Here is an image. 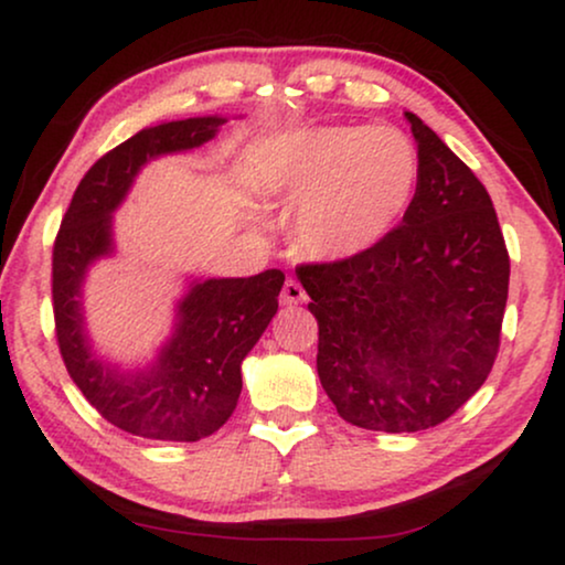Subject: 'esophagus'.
Listing matches in <instances>:
<instances>
[{
  "instance_id": "obj_1",
  "label": "esophagus",
  "mask_w": 565,
  "mask_h": 565,
  "mask_svg": "<svg viewBox=\"0 0 565 565\" xmlns=\"http://www.w3.org/2000/svg\"><path fill=\"white\" fill-rule=\"evenodd\" d=\"M306 300V290H303V285H300L298 280H285V285H282V296H280V303L282 306H298V303H303Z\"/></svg>"
}]
</instances>
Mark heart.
Wrapping results in <instances>:
<instances>
[{"label": "heart", "instance_id": "heart-1", "mask_svg": "<svg viewBox=\"0 0 565 565\" xmlns=\"http://www.w3.org/2000/svg\"><path fill=\"white\" fill-rule=\"evenodd\" d=\"M267 188L296 211L298 249L316 262H350L401 226L419 188V153L393 126L298 130L275 153Z\"/></svg>", "mask_w": 565, "mask_h": 565}]
</instances>
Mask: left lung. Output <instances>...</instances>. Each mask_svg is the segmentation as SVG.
I'll return each instance as SVG.
<instances>
[{
    "label": "left lung",
    "instance_id": "obj_1",
    "mask_svg": "<svg viewBox=\"0 0 565 565\" xmlns=\"http://www.w3.org/2000/svg\"><path fill=\"white\" fill-rule=\"evenodd\" d=\"M406 120L419 188L401 226L358 259L298 269L323 391L344 422L373 431L437 427L481 388L509 292L489 192L435 130Z\"/></svg>",
    "mask_w": 565,
    "mask_h": 565
}]
</instances>
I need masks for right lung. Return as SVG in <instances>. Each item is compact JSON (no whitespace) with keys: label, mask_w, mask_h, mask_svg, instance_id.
Instances as JSON below:
<instances>
[{"label":"right lung","mask_w":565,"mask_h":565,"mask_svg":"<svg viewBox=\"0 0 565 565\" xmlns=\"http://www.w3.org/2000/svg\"><path fill=\"white\" fill-rule=\"evenodd\" d=\"M226 118L205 115L138 130L82 177L53 244V316L61 358L84 398L107 422L136 437L198 443L218 431L242 393V362L277 313L285 275L192 280L177 303L174 331L143 370H120L95 354L84 327L82 285L110 257L113 213L141 167L164 153L198 149Z\"/></svg>","instance_id":"obj_1"}]
</instances>
